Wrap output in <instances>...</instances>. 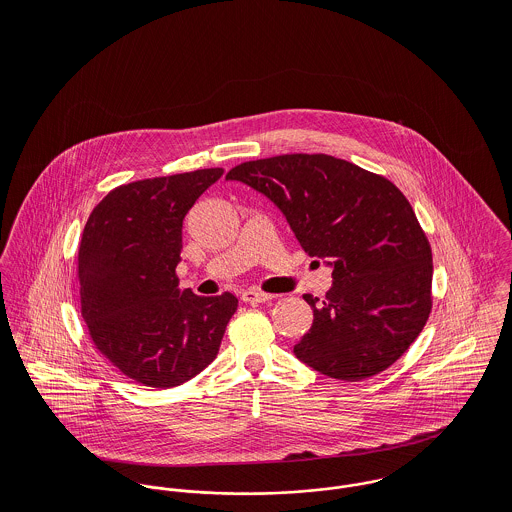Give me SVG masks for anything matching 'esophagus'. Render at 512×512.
Masks as SVG:
<instances>
[{"instance_id":"esophagus-1","label":"esophagus","mask_w":512,"mask_h":512,"mask_svg":"<svg viewBox=\"0 0 512 512\" xmlns=\"http://www.w3.org/2000/svg\"><path fill=\"white\" fill-rule=\"evenodd\" d=\"M272 297H274L272 293L260 292V290H246L240 295V299L246 303H262V301H270Z\"/></svg>"}]
</instances>
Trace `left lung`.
<instances>
[{
    "label": "left lung",
    "mask_w": 512,
    "mask_h": 512,
    "mask_svg": "<svg viewBox=\"0 0 512 512\" xmlns=\"http://www.w3.org/2000/svg\"><path fill=\"white\" fill-rule=\"evenodd\" d=\"M274 201L309 256L331 260L333 288L293 347L305 365L357 382L394 365L432 313V246L386 177L327 153H284L226 173Z\"/></svg>",
    "instance_id": "obj_1"
}]
</instances>
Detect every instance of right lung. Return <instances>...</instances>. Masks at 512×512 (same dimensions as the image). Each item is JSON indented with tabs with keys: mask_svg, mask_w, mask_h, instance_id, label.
Wrapping results in <instances>:
<instances>
[{
	"mask_svg": "<svg viewBox=\"0 0 512 512\" xmlns=\"http://www.w3.org/2000/svg\"><path fill=\"white\" fill-rule=\"evenodd\" d=\"M220 167L112 189L90 213L78 246L80 311L96 351L149 388L191 380L219 353L238 299L179 290L183 219Z\"/></svg>",
	"mask_w": 512,
	"mask_h": 512,
	"instance_id": "add662e5",
	"label": "right lung"
}]
</instances>
